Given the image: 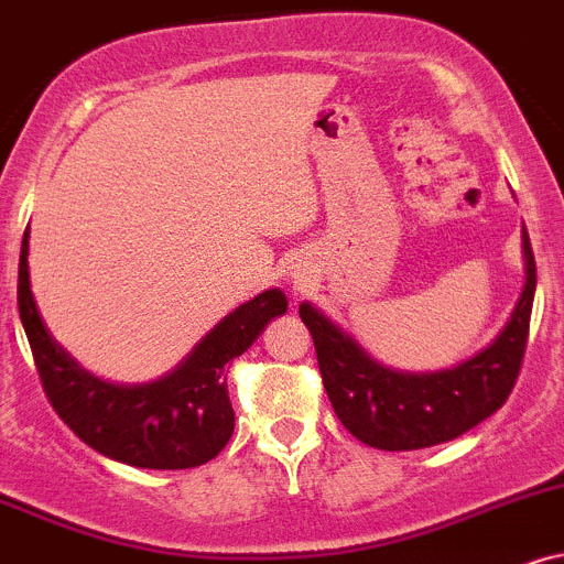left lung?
Instances as JSON below:
<instances>
[{
	"label": "left lung",
	"mask_w": 564,
	"mask_h": 564,
	"mask_svg": "<svg viewBox=\"0 0 564 564\" xmlns=\"http://www.w3.org/2000/svg\"><path fill=\"white\" fill-rule=\"evenodd\" d=\"M525 286L512 317L484 351L457 368L399 372L372 359L310 302L300 315L315 341L323 386L351 436L383 452L444 444L491 417L510 397L522 365L535 294V260L522 226Z\"/></svg>",
	"instance_id": "left-lung-1"
}]
</instances>
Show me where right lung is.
<instances>
[{"instance_id": "right-lung-1", "label": "right lung", "mask_w": 564, "mask_h": 564, "mask_svg": "<svg viewBox=\"0 0 564 564\" xmlns=\"http://www.w3.org/2000/svg\"><path fill=\"white\" fill-rule=\"evenodd\" d=\"M289 307L281 289L236 307L165 378L118 386L80 368L54 341L39 315L29 278V228L18 268V310L39 378L63 423L105 457L147 470H186L220 454L234 433V406L223 370Z\"/></svg>"}]
</instances>
